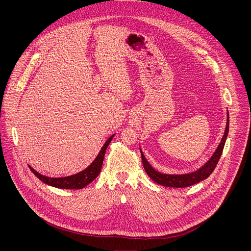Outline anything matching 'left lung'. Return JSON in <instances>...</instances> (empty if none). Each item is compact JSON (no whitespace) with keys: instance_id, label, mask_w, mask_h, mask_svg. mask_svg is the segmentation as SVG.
<instances>
[{"instance_id":"1","label":"left lung","mask_w":251,"mask_h":251,"mask_svg":"<svg viewBox=\"0 0 251 251\" xmlns=\"http://www.w3.org/2000/svg\"><path fill=\"white\" fill-rule=\"evenodd\" d=\"M228 129H229V116H228V112H227L226 127L225 134L222 138L220 145L218 146L217 150L214 151L212 156L209 158V160L203 166H201L200 169H198L195 172L188 173V174H177V175L160 173V172L156 171L149 164V162L145 158L144 154H143L142 150L140 149L143 166H144V169H145L146 173L148 174V176H150V178H152L155 183H157L161 186L169 187V188H186V187L193 186L201 181L205 180V178L208 177L209 175L213 172V170L216 169V167L219 163V160L224 151V147H225L227 134H228Z\"/></svg>"}]
</instances>
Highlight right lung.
<instances>
[{
  "label": "right lung",
  "mask_w": 251,
  "mask_h": 251,
  "mask_svg": "<svg viewBox=\"0 0 251 251\" xmlns=\"http://www.w3.org/2000/svg\"><path fill=\"white\" fill-rule=\"evenodd\" d=\"M113 137H114V135L110 136L108 138V140L105 142V144L102 146L100 152L98 153V155L96 156L94 161L86 169H84L81 172L76 173L75 175L67 176H60V177H50V176H47L40 174L39 172L32 169L29 165H28V167H29L30 171L35 176H37V177H39L42 182H44L45 184H47L49 186H51V187H54L57 189H66V190L83 189L88 184H90L92 181H94L97 177V176L99 175V173L101 171L102 164H103L106 149L110 144V142L113 139Z\"/></svg>",
  "instance_id": "right-lung-1"
}]
</instances>
